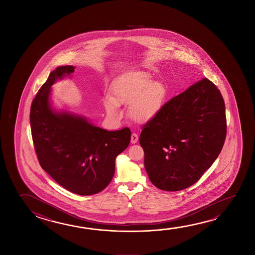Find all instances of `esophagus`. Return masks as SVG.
Returning a JSON list of instances; mask_svg holds the SVG:
<instances>
[{"label":"esophagus","mask_w":255,"mask_h":255,"mask_svg":"<svg viewBox=\"0 0 255 255\" xmlns=\"http://www.w3.org/2000/svg\"><path fill=\"white\" fill-rule=\"evenodd\" d=\"M138 135L136 133L131 134V136H130V142L132 143V144H135V143H137L138 142Z\"/></svg>","instance_id":"esophagus-1"}]
</instances>
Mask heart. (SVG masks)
<instances>
[{
    "label": "heart",
    "instance_id": "obj_1",
    "mask_svg": "<svg viewBox=\"0 0 255 255\" xmlns=\"http://www.w3.org/2000/svg\"><path fill=\"white\" fill-rule=\"evenodd\" d=\"M166 89L142 72H129L114 82L111 97L104 101L107 112L116 117L119 105H129V117L138 123L153 119L163 107Z\"/></svg>",
    "mask_w": 255,
    "mask_h": 255
}]
</instances>
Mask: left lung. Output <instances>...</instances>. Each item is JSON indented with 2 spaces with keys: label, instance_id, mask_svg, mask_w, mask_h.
I'll return each mask as SVG.
<instances>
[{
  "label": "left lung",
  "instance_id": "1",
  "mask_svg": "<svg viewBox=\"0 0 255 255\" xmlns=\"http://www.w3.org/2000/svg\"><path fill=\"white\" fill-rule=\"evenodd\" d=\"M226 135L224 100L217 86L203 78L142 126L139 144L151 182L165 191L192 186L217 158Z\"/></svg>",
  "mask_w": 255,
  "mask_h": 255
}]
</instances>
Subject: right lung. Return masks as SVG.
Returning <instances> with one entry per match:
<instances>
[{"instance_id": "obj_1", "label": "right lung", "mask_w": 255, "mask_h": 255, "mask_svg": "<svg viewBox=\"0 0 255 255\" xmlns=\"http://www.w3.org/2000/svg\"><path fill=\"white\" fill-rule=\"evenodd\" d=\"M74 71L72 66L58 67L40 88L31 105V132L42 169L68 191L91 196L110 183L116 157L129 146L131 132L128 127L108 131L84 117L51 109V85Z\"/></svg>"}]
</instances>
